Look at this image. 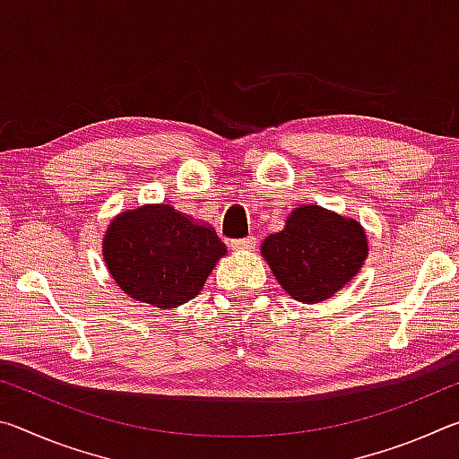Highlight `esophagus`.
I'll use <instances>...</instances> for the list:
<instances>
[{
	"label": "esophagus",
	"instance_id": "1",
	"mask_svg": "<svg viewBox=\"0 0 459 459\" xmlns=\"http://www.w3.org/2000/svg\"><path fill=\"white\" fill-rule=\"evenodd\" d=\"M230 247L235 251H248V248L255 247V237H245V238H232Z\"/></svg>",
	"mask_w": 459,
	"mask_h": 459
}]
</instances>
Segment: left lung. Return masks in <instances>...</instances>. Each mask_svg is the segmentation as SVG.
<instances>
[{
  "label": "left lung",
  "mask_w": 459,
  "mask_h": 459,
  "mask_svg": "<svg viewBox=\"0 0 459 459\" xmlns=\"http://www.w3.org/2000/svg\"><path fill=\"white\" fill-rule=\"evenodd\" d=\"M261 255L293 299L320 304L359 273L368 240L360 222L306 204L287 216L283 230L263 240Z\"/></svg>",
  "instance_id": "1"
}]
</instances>
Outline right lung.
I'll return each mask as SVG.
<instances>
[{
  "mask_svg": "<svg viewBox=\"0 0 459 459\" xmlns=\"http://www.w3.org/2000/svg\"><path fill=\"white\" fill-rule=\"evenodd\" d=\"M227 253L208 224L169 204H145L108 224L103 257L129 298L155 307L182 306L200 293L216 261Z\"/></svg>",
  "mask_w": 459,
  "mask_h": 459,
  "instance_id": "add662e5",
  "label": "right lung"
}]
</instances>
